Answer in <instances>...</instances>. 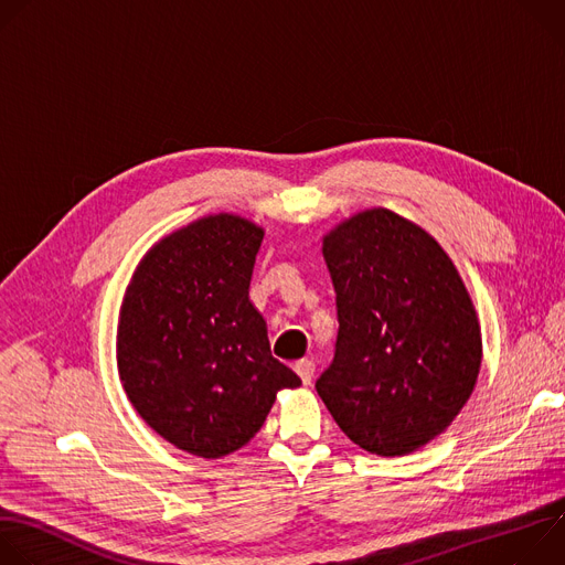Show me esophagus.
Returning <instances> with one entry per match:
<instances>
[{
    "mask_svg": "<svg viewBox=\"0 0 565 565\" xmlns=\"http://www.w3.org/2000/svg\"><path fill=\"white\" fill-rule=\"evenodd\" d=\"M295 371H297V375L301 377L303 384H310L312 373H315V364L310 360H299V362H295Z\"/></svg>",
    "mask_w": 565,
    "mask_h": 565,
    "instance_id": "1",
    "label": "esophagus"
}]
</instances>
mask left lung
I'll list each match as a JSON object with an SVG mask.
<instances>
[{"label": "left lung", "instance_id": "obj_1", "mask_svg": "<svg viewBox=\"0 0 565 565\" xmlns=\"http://www.w3.org/2000/svg\"><path fill=\"white\" fill-rule=\"evenodd\" d=\"M338 344L315 388L340 429L377 456L412 454L469 399L482 360L473 301L438 241L386 207L321 238Z\"/></svg>", "mask_w": 565, "mask_h": 565}]
</instances>
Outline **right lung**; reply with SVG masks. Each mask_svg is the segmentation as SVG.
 <instances>
[{"instance_id":"add662e5","label":"right lung","mask_w":565,"mask_h":565,"mask_svg":"<svg viewBox=\"0 0 565 565\" xmlns=\"http://www.w3.org/2000/svg\"><path fill=\"white\" fill-rule=\"evenodd\" d=\"M264 227L207 214L163 236L125 290L116 360L138 416L174 447L221 458L266 423L299 375L270 353L266 319L250 301Z\"/></svg>"}]
</instances>
